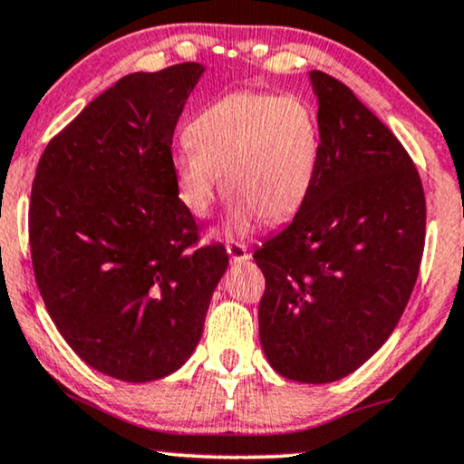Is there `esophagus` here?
<instances>
[{
    "label": "esophagus",
    "mask_w": 464,
    "mask_h": 464,
    "mask_svg": "<svg viewBox=\"0 0 464 464\" xmlns=\"http://www.w3.org/2000/svg\"><path fill=\"white\" fill-rule=\"evenodd\" d=\"M227 256H230L232 262H246L249 260V251H246V245L243 243H227L226 245Z\"/></svg>",
    "instance_id": "34e87169"
}]
</instances>
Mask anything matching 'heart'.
Masks as SVG:
<instances>
[{
  "label": "heart",
  "instance_id": "obj_1",
  "mask_svg": "<svg viewBox=\"0 0 464 464\" xmlns=\"http://www.w3.org/2000/svg\"><path fill=\"white\" fill-rule=\"evenodd\" d=\"M185 142L172 158L180 202L196 218H208L224 174L230 232H246L260 218L266 224L292 219L315 188L320 123L294 95H226L191 119Z\"/></svg>",
  "mask_w": 464,
  "mask_h": 464
}]
</instances>
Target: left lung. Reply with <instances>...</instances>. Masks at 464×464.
I'll return each instance as SVG.
<instances>
[{"mask_svg": "<svg viewBox=\"0 0 464 464\" xmlns=\"http://www.w3.org/2000/svg\"><path fill=\"white\" fill-rule=\"evenodd\" d=\"M322 158L292 224L254 254L266 290L260 341L270 366L303 383L350 375L399 324L426 234L420 174L350 87L309 72Z\"/></svg>", "mask_w": 464, "mask_h": 464, "instance_id": "obj_1", "label": "left lung"}]
</instances>
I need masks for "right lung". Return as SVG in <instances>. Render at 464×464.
<instances>
[{
    "label": "right lung",
    "mask_w": 464,
    "mask_h": 464,
    "mask_svg": "<svg viewBox=\"0 0 464 464\" xmlns=\"http://www.w3.org/2000/svg\"><path fill=\"white\" fill-rule=\"evenodd\" d=\"M204 74L188 62L134 72L46 144L29 204L34 275L65 343L131 383L180 369L227 268L172 172V136Z\"/></svg>",
    "instance_id": "add662e5"
}]
</instances>
